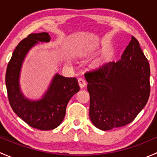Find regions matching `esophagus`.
Instances as JSON below:
<instances>
[{
  "instance_id": "esophagus-1",
  "label": "esophagus",
  "mask_w": 157,
  "mask_h": 157,
  "mask_svg": "<svg viewBox=\"0 0 157 157\" xmlns=\"http://www.w3.org/2000/svg\"><path fill=\"white\" fill-rule=\"evenodd\" d=\"M78 83H79V85H80V88H83L86 85V80H85L83 78H82V77H80V78L78 79Z\"/></svg>"
}]
</instances>
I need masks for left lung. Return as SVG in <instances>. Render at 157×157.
I'll return each instance as SVG.
<instances>
[{
	"instance_id": "obj_1",
	"label": "left lung",
	"mask_w": 157,
	"mask_h": 157,
	"mask_svg": "<svg viewBox=\"0 0 157 157\" xmlns=\"http://www.w3.org/2000/svg\"><path fill=\"white\" fill-rule=\"evenodd\" d=\"M150 64L134 36L119 61L85 74L90 93V118L109 131L131 123L144 109L150 93Z\"/></svg>"
}]
</instances>
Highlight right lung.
Here are the masks:
<instances>
[{"instance_id":"right-lung-1","label":"right lung","mask_w":157,"mask_h":157,"mask_svg":"<svg viewBox=\"0 0 157 157\" xmlns=\"http://www.w3.org/2000/svg\"><path fill=\"white\" fill-rule=\"evenodd\" d=\"M50 39L48 33H33L23 39L13 52L5 77L9 102L13 112L32 128L42 131L55 129L61 124L69 100L80 90L76 77L56 74L39 100L26 99L20 91V70L26 54L39 42H48Z\"/></svg>"}]
</instances>
